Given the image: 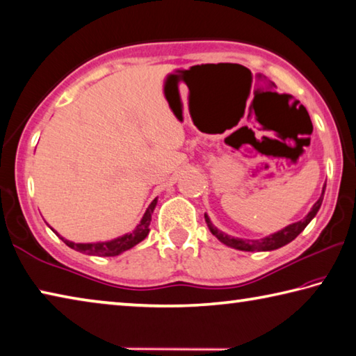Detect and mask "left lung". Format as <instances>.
<instances>
[{
    "label": "left lung",
    "mask_w": 356,
    "mask_h": 356,
    "mask_svg": "<svg viewBox=\"0 0 356 356\" xmlns=\"http://www.w3.org/2000/svg\"><path fill=\"white\" fill-rule=\"evenodd\" d=\"M323 193H325V186L322 190V195L318 197V201L312 206L311 212L305 216L301 221L297 222H292V225H289L287 227L281 229V231L272 234V236H267L261 240H243V238H236V237H231L227 236V234L221 232L220 229H216L212 221L207 216V213L204 215V218H206L207 226L210 229V232L213 234V236L220 240L221 243H225L227 246H231V248H236V250H242V251H272V250H278L281 246H284L287 243H291L292 240L298 236V234L303 231V229L309 225V221L314 218L317 215L318 209L322 206V201H323Z\"/></svg>",
    "instance_id": "8db88e82"
}]
</instances>
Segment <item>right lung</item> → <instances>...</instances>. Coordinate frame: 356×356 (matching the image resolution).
<instances>
[{
    "label": "right lung",
    "instance_id": "add662e5",
    "mask_svg": "<svg viewBox=\"0 0 356 356\" xmlns=\"http://www.w3.org/2000/svg\"><path fill=\"white\" fill-rule=\"evenodd\" d=\"M156 206V200L150 202V206L147 207L146 213L143 215V218L140 221V225L135 227L134 232L125 234L122 237H118L114 240H110V242H97V243H74L70 240H65L56 231H53L56 236L63 240V242L69 246V248L84 252V254H91V256H118L120 252L127 251L130 248H134L135 245L143 242L144 238L147 237L149 234V225L150 220H152V213L154 209Z\"/></svg>",
    "mask_w": 356,
    "mask_h": 356
}]
</instances>
